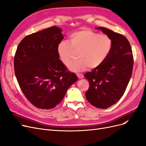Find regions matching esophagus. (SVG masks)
<instances>
[{
	"instance_id": "34e87169",
	"label": "esophagus",
	"mask_w": 146,
	"mask_h": 146,
	"mask_svg": "<svg viewBox=\"0 0 146 146\" xmlns=\"http://www.w3.org/2000/svg\"><path fill=\"white\" fill-rule=\"evenodd\" d=\"M76 75H77V76L78 77V78H83V75L82 74H80V73H77V74H76Z\"/></svg>"
}]
</instances>
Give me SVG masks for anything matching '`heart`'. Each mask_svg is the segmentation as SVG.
Returning a JSON list of instances; mask_svg holds the SVG:
<instances>
[{
	"label": "heart",
	"instance_id": "b5f03b06",
	"mask_svg": "<svg viewBox=\"0 0 146 146\" xmlns=\"http://www.w3.org/2000/svg\"><path fill=\"white\" fill-rule=\"evenodd\" d=\"M113 47V41L107 35L99 34L83 29L69 36V42L62 41L57 46V53L60 60L68 66L78 54V60L69 66L72 72H80L87 67H99L107 59Z\"/></svg>",
	"mask_w": 146,
	"mask_h": 146
}]
</instances>
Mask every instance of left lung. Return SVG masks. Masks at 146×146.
Listing matches in <instances>:
<instances>
[{
  "label": "left lung",
  "instance_id": "1",
  "mask_svg": "<svg viewBox=\"0 0 146 146\" xmlns=\"http://www.w3.org/2000/svg\"><path fill=\"white\" fill-rule=\"evenodd\" d=\"M113 41L110 55L104 62L84 75L90 83L86 98L94 107L105 109L119 100L131 76L133 57L130 43L123 35L104 27H96Z\"/></svg>",
  "mask_w": 146,
  "mask_h": 146
}]
</instances>
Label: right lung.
Masks as SVG:
<instances>
[{"instance_id":"obj_1","label":"right lung","mask_w":146,"mask_h":146,"mask_svg":"<svg viewBox=\"0 0 146 146\" xmlns=\"http://www.w3.org/2000/svg\"><path fill=\"white\" fill-rule=\"evenodd\" d=\"M61 32L53 26L29 35L21 41L15 54L17 82L26 98L39 109L55 108L78 80L59 59L57 46L64 38Z\"/></svg>"}]
</instances>
